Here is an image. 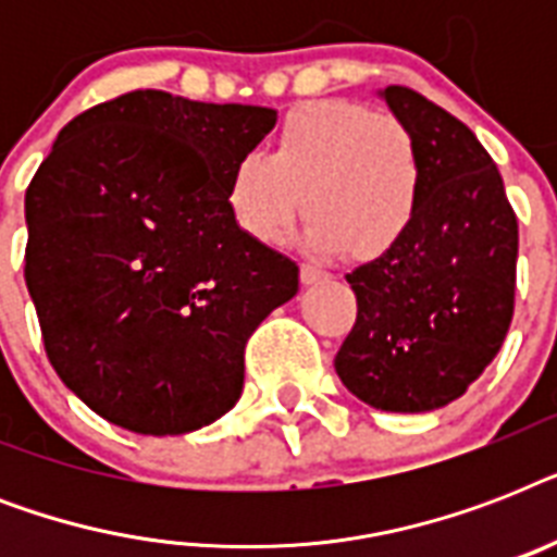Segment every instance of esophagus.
I'll return each instance as SVG.
<instances>
[{"mask_svg":"<svg viewBox=\"0 0 557 557\" xmlns=\"http://www.w3.org/2000/svg\"><path fill=\"white\" fill-rule=\"evenodd\" d=\"M330 274L321 269H314V265H300V283L304 286H318V283H326Z\"/></svg>","mask_w":557,"mask_h":557,"instance_id":"1","label":"esophagus"}]
</instances>
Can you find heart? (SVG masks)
Listing matches in <instances>:
<instances>
[{
  "label": "heart",
  "instance_id": "heart-1",
  "mask_svg": "<svg viewBox=\"0 0 557 557\" xmlns=\"http://www.w3.org/2000/svg\"><path fill=\"white\" fill-rule=\"evenodd\" d=\"M422 193V152L398 117L352 100H309L283 117L271 156L234 161L225 201L248 239L277 245L306 199L314 251L372 262L405 243Z\"/></svg>",
  "mask_w": 557,
  "mask_h": 557
}]
</instances>
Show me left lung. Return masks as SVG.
I'll return each instance as SVG.
<instances>
[{"instance_id": "8db88e82", "label": "left lung", "mask_w": 557, "mask_h": 557, "mask_svg": "<svg viewBox=\"0 0 557 557\" xmlns=\"http://www.w3.org/2000/svg\"><path fill=\"white\" fill-rule=\"evenodd\" d=\"M379 95L416 138L424 193L405 243L347 274L358 318L335 372L375 410L424 413L462 396L500 352L515 314L518 216L462 121L405 86Z\"/></svg>"}]
</instances>
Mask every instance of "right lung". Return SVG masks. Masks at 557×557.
<instances>
[{
    "instance_id": "1",
    "label": "right lung",
    "mask_w": 557,
    "mask_h": 557,
    "mask_svg": "<svg viewBox=\"0 0 557 557\" xmlns=\"http://www.w3.org/2000/svg\"><path fill=\"white\" fill-rule=\"evenodd\" d=\"M277 112L138 89L60 129L25 190L48 361L107 422L176 436L236 405L245 341L300 269L236 227L227 173Z\"/></svg>"
}]
</instances>
